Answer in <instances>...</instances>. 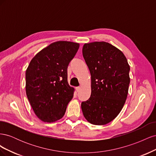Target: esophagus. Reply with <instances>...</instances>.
Returning <instances> with one entry per match:
<instances>
[{"instance_id": "esophagus-1", "label": "esophagus", "mask_w": 156, "mask_h": 156, "mask_svg": "<svg viewBox=\"0 0 156 156\" xmlns=\"http://www.w3.org/2000/svg\"><path fill=\"white\" fill-rule=\"evenodd\" d=\"M75 90H76V91L78 92L80 91V90H81V87H77L75 88Z\"/></svg>"}]
</instances>
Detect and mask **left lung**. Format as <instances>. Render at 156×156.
Wrapping results in <instances>:
<instances>
[{"label":"left lung","mask_w":156,"mask_h":156,"mask_svg":"<svg viewBox=\"0 0 156 156\" xmlns=\"http://www.w3.org/2000/svg\"><path fill=\"white\" fill-rule=\"evenodd\" d=\"M83 56L91 75V96L82 102L85 119L94 125L114 120L128 94L129 65L122 52L105 41L84 44Z\"/></svg>","instance_id":"left-lung-1"}]
</instances>
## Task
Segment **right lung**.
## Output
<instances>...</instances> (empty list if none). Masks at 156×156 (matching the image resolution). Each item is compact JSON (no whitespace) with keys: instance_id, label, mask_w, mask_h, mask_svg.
<instances>
[{"instance_id":"right-lung-1","label":"right lung","mask_w":156,"mask_h":156,"mask_svg":"<svg viewBox=\"0 0 156 156\" xmlns=\"http://www.w3.org/2000/svg\"><path fill=\"white\" fill-rule=\"evenodd\" d=\"M79 45L72 41H55L30 60L26 70V94L40 120L51 123L64 116L75 92L68 82L67 68Z\"/></svg>"}]
</instances>
